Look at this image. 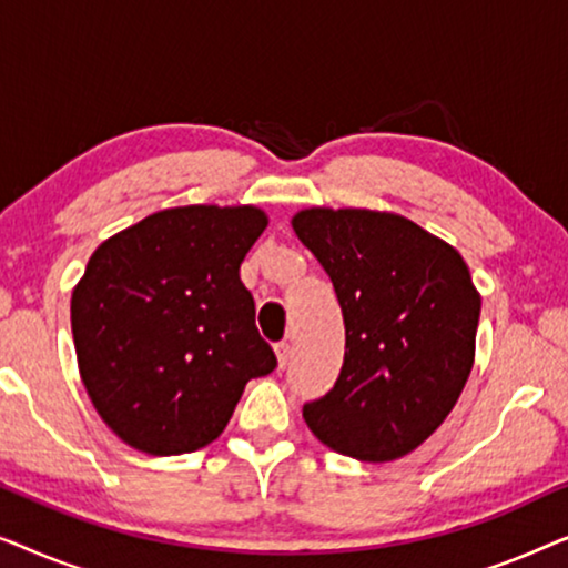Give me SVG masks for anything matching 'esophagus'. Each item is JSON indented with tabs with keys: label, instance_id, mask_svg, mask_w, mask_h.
I'll return each instance as SVG.
<instances>
[{
	"label": "esophagus",
	"instance_id": "1",
	"mask_svg": "<svg viewBox=\"0 0 568 568\" xmlns=\"http://www.w3.org/2000/svg\"><path fill=\"white\" fill-rule=\"evenodd\" d=\"M274 352H276L278 367H286V362H290V354H292V346L286 344V341H282V344L274 346Z\"/></svg>",
	"mask_w": 568,
	"mask_h": 568
}]
</instances>
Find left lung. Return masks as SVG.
I'll use <instances>...</instances> for the list:
<instances>
[{"label": "left lung", "instance_id": "1", "mask_svg": "<svg viewBox=\"0 0 568 568\" xmlns=\"http://www.w3.org/2000/svg\"><path fill=\"white\" fill-rule=\"evenodd\" d=\"M292 230L336 290L344 367L302 418L336 453L390 463L439 429L476 359L480 294L453 245L372 209H302Z\"/></svg>", "mask_w": 568, "mask_h": 568}]
</instances>
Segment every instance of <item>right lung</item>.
<instances>
[{
	"label": "right lung",
	"instance_id": "1",
	"mask_svg": "<svg viewBox=\"0 0 568 568\" xmlns=\"http://www.w3.org/2000/svg\"><path fill=\"white\" fill-rule=\"evenodd\" d=\"M266 224L251 204L162 209L90 255L72 292L77 367L129 447L154 457L206 447L247 379L276 369L240 282Z\"/></svg>",
	"mask_w": 568,
	"mask_h": 568
}]
</instances>
